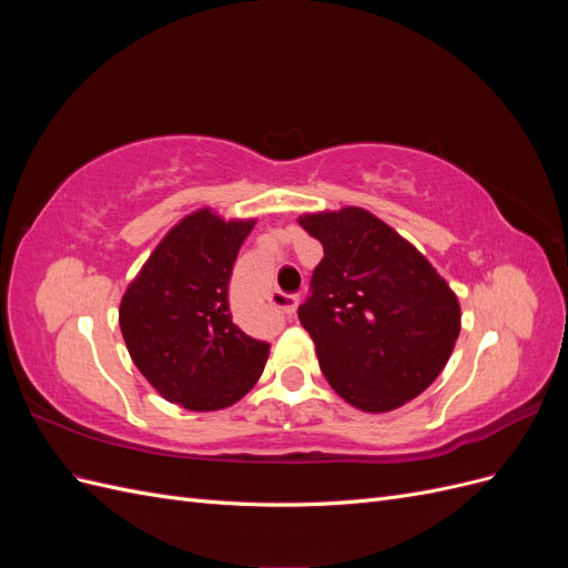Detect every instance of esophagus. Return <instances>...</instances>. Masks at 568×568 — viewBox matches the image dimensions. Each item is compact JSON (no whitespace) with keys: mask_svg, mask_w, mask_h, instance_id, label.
Segmentation results:
<instances>
[{"mask_svg":"<svg viewBox=\"0 0 568 568\" xmlns=\"http://www.w3.org/2000/svg\"><path fill=\"white\" fill-rule=\"evenodd\" d=\"M270 303H272V307H277V311H282L286 315H296L301 298L294 294H282V291H277V294L270 296Z\"/></svg>","mask_w":568,"mask_h":568,"instance_id":"obj_1","label":"esophagus"}]
</instances>
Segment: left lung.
Here are the masks:
<instances>
[{"label": "left lung", "instance_id": "obj_1", "mask_svg": "<svg viewBox=\"0 0 568 568\" xmlns=\"http://www.w3.org/2000/svg\"><path fill=\"white\" fill-rule=\"evenodd\" d=\"M324 257L298 320L343 400L388 412L434 384L459 336L457 296L434 265L363 209L303 215Z\"/></svg>", "mask_w": 568, "mask_h": 568}]
</instances>
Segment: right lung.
Wrapping results in <instances>:
<instances>
[{
  "instance_id": "1",
  "label": "right lung",
  "mask_w": 568,
  "mask_h": 568,
  "mask_svg": "<svg viewBox=\"0 0 568 568\" xmlns=\"http://www.w3.org/2000/svg\"><path fill=\"white\" fill-rule=\"evenodd\" d=\"M253 220L186 215L149 255L120 301V332L132 363L165 400L222 409L261 379L270 343L248 336L230 311L236 253Z\"/></svg>"
}]
</instances>
